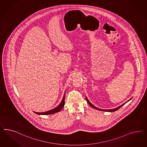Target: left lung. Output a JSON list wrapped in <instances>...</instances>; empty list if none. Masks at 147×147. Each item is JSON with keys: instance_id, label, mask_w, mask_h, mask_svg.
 <instances>
[{"instance_id": "8db88e82", "label": "left lung", "mask_w": 147, "mask_h": 147, "mask_svg": "<svg viewBox=\"0 0 147 147\" xmlns=\"http://www.w3.org/2000/svg\"><path fill=\"white\" fill-rule=\"evenodd\" d=\"M85 98H86V101H87V102L88 103V104H89L90 105V106L92 107V108H94V109H96V110H100V111H107V112H114V111H116V110H119L121 107H122V106H123L124 104H125L126 103H127L128 102H129L130 100H131V99L130 100H128L127 102H125V103H124V104H122L121 105H120V106H119V107H117L116 108H115V109H100V108H97L96 107H95V105H94L93 104H92L91 102H90V101L88 100V99L87 98V97L85 96Z\"/></svg>"}]
</instances>
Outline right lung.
Wrapping results in <instances>:
<instances>
[{
  "label": "right lung",
  "instance_id": "right-lung-1",
  "mask_svg": "<svg viewBox=\"0 0 147 147\" xmlns=\"http://www.w3.org/2000/svg\"><path fill=\"white\" fill-rule=\"evenodd\" d=\"M65 94L64 95V96L63 97L62 101L61 102V103L59 104L57 107L55 108L54 109L50 110L49 111H47V112H44V113H37V112H34V113L40 115H51V114H55L56 113H58L59 111H60L62 108H63L64 103H65Z\"/></svg>",
  "mask_w": 147,
  "mask_h": 147
}]
</instances>
